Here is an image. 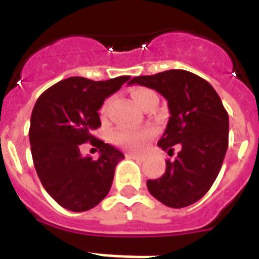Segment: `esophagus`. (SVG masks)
Wrapping results in <instances>:
<instances>
[{
    "label": "esophagus",
    "instance_id": "1",
    "mask_svg": "<svg viewBox=\"0 0 259 259\" xmlns=\"http://www.w3.org/2000/svg\"><path fill=\"white\" fill-rule=\"evenodd\" d=\"M127 158H134V160H138V161H144L145 160V156H141V154H136V153H127L126 154Z\"/></svg>",
    "mask_w": 259,
    "mask_h": 259
}]
</instances>
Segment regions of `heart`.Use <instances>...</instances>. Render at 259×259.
<instances>
[{
  "instance_id": "1",
  "label": "heart",
  "mask_w": 259,
  "mask_h": 259,
  "mask_svg": "<svg viewBox=\"0 0 259 259\" xmlns=\"http://www.w3.org/2000/svg\"><path fill=\"white\" fill-rule=\"evenodd\" d=\"M132 98H133V101L136 102V105H137L138 107H141V109H144V107L152 101H157V95H156V93L149 89H145V87H136V89L132 90ZM110 102L111 101L107 99L101 107L102 115H106V113H107ZM150 136H152V130L148 129L138 130V132L127 129H119L114 133V141L117 142L118 145L125 146L127 149L140 150L144 148V145H145L146 141L149 140Z\"/></svg>"
}]
</instances>
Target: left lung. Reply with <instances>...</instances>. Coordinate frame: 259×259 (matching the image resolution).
<instances>
[{"instance_id": "8db88e82", "label": "left lung", "mask_w": 259, "mask_h": 259, "mask_svg": "<svg viewBox=\"0 0 259 259\" xmlns=\"http://www.w3.org/2000/svg\"><path fill=\"white\" fill-rule=\"evenodd\" d=\"M129 84L149 87L168 102L170 117L157 145L177 157L166 161L165 173L146 185L152 196L172 208L196 203L219 175L229 146V114L213 87L185 70L136 76Z\"/></svg>"}]
</instances>
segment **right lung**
I'll return each mask as SVG.
<instances>
[{
    "label": "right lung",
    "instance_id": "obj_1",
    "mask_svg": "<svg viewBox=\"0 0 259 259\" xmlns=\"http://www.w3.org/2000/svg\"><path fill=\"white\" fill-rule=\"evenodd\" d=\"M130 76L94 82L72 76L38 97L30 115L32 158L42 187L58 204L83 212L99 204L111 188L123 153L93 136L101 126L99 109ZM100 149L97 160L80 153L82 143Z\"/></svg>",
    "mask_w": 259,
    "mask_h": 259
}]
</instances>
